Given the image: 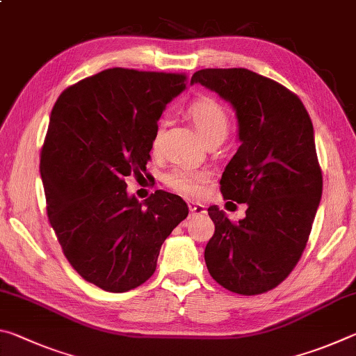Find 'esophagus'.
<instances>
[{
    "mask_svg": "<svg viewBox=\"0 0 356 356\" xmlns=\"http://www.w3.org/2000/svg\"><path fill=\"white\" fill-rule=\"evenodd\" d=\"M188 209L191 215H204L206 213V206H202L201 202H188Z\"/></svg>",
    "mask_w": 356,
    "mask_h": 356,
    "instance_id": "esophagus-1",
    "label": "esophagus"
}]
</instances>
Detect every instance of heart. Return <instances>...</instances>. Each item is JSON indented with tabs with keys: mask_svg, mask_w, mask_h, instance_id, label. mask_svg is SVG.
I'll use <instances>...</instances> for the list:
<instances>
[{
	"mask_svg": "<svg viewBox=\"0 0 356 356\" xmlns=\"http://www.w3.org/2000/svg\"><path fill=\"white\" fill-rule=\"evenodd\" d=\"M186 114L195 124L197 134L204 141L225 138L229 130V116L225 108L212 97H197L186 108ZM159 146V134H155L152 147ZM209 170H197L188 165H179L168 171L163 176V182L171 190L185 196H200L204 191V185L210 180Z\"/></svg>",
	"mask_w": 356,
	"mask_h": 356,
	"instance_id": "obj_1",
	"label": "heart"
}]
</instances>
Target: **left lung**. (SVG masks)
Here are the masks:
<instances>
[{"mask_svg":"<svg viewBox=\"0 0 356 356\" xmlns=\"http://www.w3.org/2000/svg\"><path fill=\"white\" fill-rule=\"evenodd\" d=\"M191 83L218 92L237 113L242 144L220 190L227 204L248 206L238 222L207 209L215 225L204 251L209 273L231 292H268L298 264L322 197L311 118L297 94L248 69H202Z\"/></svg>","mask_w":356,"mask_h":356,"instance_id":"1","label":"left lung"}]
</instances>
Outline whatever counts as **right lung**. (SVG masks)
<instances>
[{"label": "right lung", "instance_id": "obj_1", "mask_svg": "<svg viewBox=\"0 0 356 356\" xmlns=\"http://www.w3.org/2000/svg\"><path fill=\"white\" fill-rule=\"evenodd\" d=\"M185 86V74L114 67L72 84L53 106L40 150L48 221L76 273L106 292L146 282L188 215L177 195L156 190L141 204L125 184L146 171L156 120Z\"/></svg>", "mask_w": 356, "mask_h": 356}]
</instances>
